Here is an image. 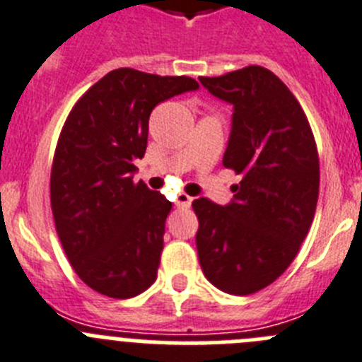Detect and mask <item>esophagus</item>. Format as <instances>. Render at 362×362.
I'll list each match as a JSON object with an SVG mask.
<instances>
[{"mask_svg":"<svg viewBox=\"0 0 362 362\" xmlns=\"http://www.w3.org/2000/svg\"><path fill=\"white\" fill-rule=\"evenodd\" d=\"M191 204H193V197H189V194H177V200H175V205L177 207H182V209H187V207H191Z\"/></svg>","mask_w":362,"mask_h":362,"instance_id":"1","label":"esophagus"}]
</instances>
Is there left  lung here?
<instances>
[{"label":"left lung","mask_w":362,"mask_h":362,"mask_svg":"<svg viewBox=\"0 0 362 362\" xmlns=\"http://www.w3.org/2000/svg\"><path fill=\"white\" fill-rule=\"evenodd\" d=\"M202 86L233 104L223 165L242 175L233 200L193 202L197 250L205 278L234 296L262 291L296 258L314 220L319 157L298 99L263 66L220 77Z\"/></svg>","instance_id":"8db88e82"}]
</instances>
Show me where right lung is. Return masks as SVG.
Masks as SVG:
<instances>
[{"instance_id":"obj_1","label":"right lung","mask_w":362,"mask_h":362,"mask_svg":"<svg viewBox=\"0 0 362 362\" xmlns=\"http://www.w3.org/2000/svg\"><path fill=\"white\" fill-rule=\"evenodd\" d=\"M198 90L191 77L119 68L74 106L55 148L50 200L68 262L108 298L142 294L157 279L171 202L133 182L153 108Z\"/></svg>"}]
</instances>
